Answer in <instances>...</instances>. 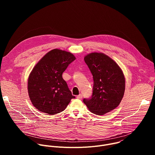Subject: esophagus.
<instances>
[{
	"label": "esophagus",
	"mask_w": 155,
	"mask_h": 155,
	"mask_svg": "<svg viewBox=\"0 0 155 155\" xmlns=\"http://www.w3.org/2000/svg\"><path fill=\"white\" fill-rule=\"evenodd\" d=\"M77 99H82V98H83V96H82V95L81 94H79L78 96H77Z\"/></svg>",
	"instance_id": "esophagus-1"
}]
</instances>
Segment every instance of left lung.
<instances>
[{
  "instance_id": "8db88e82",
  "label": "left lung",
  "mask_w": 155,
  "mask_h": 155,
  "mask_svg": "<svg viewBox=\"0 0 155 155\" xmlns=\"http://www.w3.org/2000/svg\"><path fill=\"white\" fill-rule=\"evenodd\" d=\"M94 80L93 94L83 102L91 112L104 115L117 107L125 90V78L119 65L108 56L92 53L84 58Z\"/></svg>"
}]
</instances>
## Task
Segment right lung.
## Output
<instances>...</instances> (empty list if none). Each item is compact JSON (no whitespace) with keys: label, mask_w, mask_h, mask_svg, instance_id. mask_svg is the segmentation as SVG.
Here are the masks:
<instances>
[{"label":"right lung","mask_w":155,"mask_h":155,"mask_svg":"<svg viewBox=\"0 0 155 155\" xmlns=\"http://www.w3.org/2000/svg\"><path fill=\"white\" fill-rule=\"evenodd\" d=\"M75 59L69 52L54 49L35 65L28 88L32 104L39 111L48 115L60 113L75 97L62 78V73Z\"/></svg>","instance_id":"obj_1"}]
</instances>
